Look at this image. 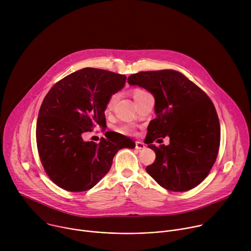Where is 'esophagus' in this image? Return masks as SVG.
I'll use <instances>...</instances> for the list:
<instances>
[{
    "label": "esophagus",
    "instance_id": "34e87169",
    "mask_svg": "<svg viewBox=\"0 0 251 251\" xmlns=\"http://www.w3.org/2000/svg\"><path fill=\"white\" fill-rule=\"evenodd\" d=\"M146 146H145V144H144V143H143V142H136L135 143V148L137 149V150H143V149H144Z\"/></svg>",
    "mask_w": 251,
    "mask_h": 251
}]
</instances>
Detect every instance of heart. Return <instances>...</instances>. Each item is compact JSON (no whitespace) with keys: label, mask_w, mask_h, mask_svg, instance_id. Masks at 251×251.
<instances>
[{"label":"heart","mask_w":251,"mask_h":251,"mask_svg":"<svg viewBox=\"0 0 251 251\" xmlns=\"http://www.w3.org/2000/svg\"><path fill=\"white\" fill-rule=\"evenodd\" d=\"M143 92H145V91L142 90V89H135V90H134V93H133L134 99H135L136 97H138L140 94H142ZM118 96H119L118 93H113V94L109 97V99H108V101H107V104H106V108H107V109H111V108H112V107L114 106V104L116 103L117 99H118ZM118 131H119L120 133H122V134L128 135V134H131V133L133 132V128H132V126L126 124V125H122L121 127H119V128H118Z\"/></svg>","instance_id":"b5f03b06"}]
</instances>
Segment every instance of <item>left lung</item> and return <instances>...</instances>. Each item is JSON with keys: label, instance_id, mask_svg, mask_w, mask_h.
<instances>
[{"label": "left lung", "instance_id": "8db88e82", "mask_svg": "<svg viewBox=\"0 0 251 251\" xmlns=\"http://www.w3.org/2000/svg\"><path fill=\"white\" fill-rule=\"evenodd\" d=\"M155 98L156 118L148 126V147L155 162L146 171L163 188L186 192L201 184L217 160L221 126L208 96L184 75L164 69L141 71L128 77ZM168 135L170 144L156 148L151 143Z\"/></svg>", "mask_w": 251, "mask_h": 251}]
</instances>
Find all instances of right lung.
I'll use <instances>...</instances> for the list:
<instances>
[{
	"instance_id": "obj_1",
	"label": "right lung",
	"mask_w": 251,
	"mask_h": 251,
	"mask_svg": "<svg viewBox=\"0 0 251 251\" xmlns=\"http://www.w3.org/2000/svg\"><path fill=\"white\" fill-rule=\"evenodd\" d=\"M126 78L86 67L56 82L46 95L37 121V145L46 173L59 188L90 190L109 172L120 149L135 147L130 138L118 133L98 144L83 140L96 126H106L107 101L124 87Z\"/></svg>"
}]
</instances>
